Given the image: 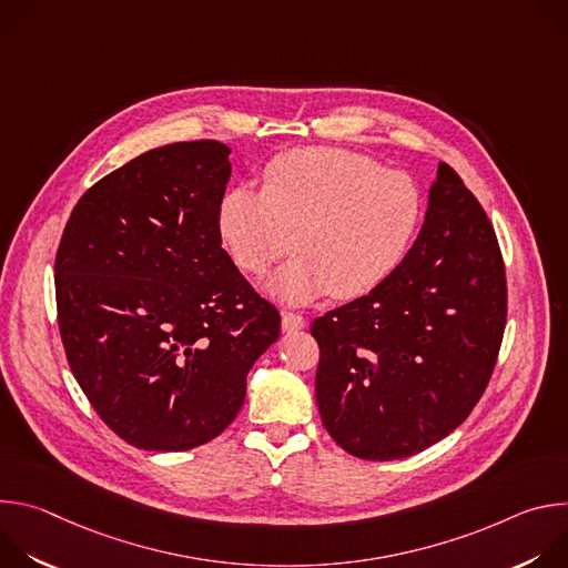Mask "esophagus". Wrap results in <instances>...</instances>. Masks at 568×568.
I'll list each match as a JSON object with an SVG mask.
<instances>
[{"instance_id":"1","label":"esophagus","mask_w":568,"mask_h":568,"mask_svg":"<svg viewBox=\"0 0 568 568\" xmlns=\"http://www.w3.org/2000/svg\"><path fill=\"white\" fill-rule=\"evenodd\" d=\"M281 328L283 333H294V331H303L305 328V318L292 312H285L281 318Z\"/></svg>"}]
</instances>
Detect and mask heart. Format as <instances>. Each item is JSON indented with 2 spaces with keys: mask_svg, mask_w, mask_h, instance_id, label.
Masks as SVG:
<instances>
[{
  "mask_svg": "<svg viewBox=\"0 0 568 568\" xmlns=\"http://www.w3.org/2000/svg\"><path fill=\"white\" fill-rule=\"evenodd\" d=\"M420 217L423 193L407 173L344 148H296L265 166L263 193H224L217 233L235 265L254 276L290 252L294 235L296 258L265 290L303 305L379 287L407 256Z\"/></svg>",
  "mask_w": 568,
  "mask_h": 568,
  "instance_id": "b5f03b06",
  "label": "heart"
}]
</instances>
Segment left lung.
<instances>
[{"instance_id": "left-lung-1", "label": "left lung", "mask_w": 568, "mask_h": 568, "mask_svg": "<svg viewBox=\"0 0 568 568\" xmlns=\"http://www.w3.org/2000/svg\"><path fill=\"white\" fill-rule=\"evenodd\" d=\"M504 326L506 272L495 229L440 164L423 229L399 267L312 323L323 427L366 460L432 447L488 386Z\"/></svg>"}]
</instances>
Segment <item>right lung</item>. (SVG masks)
<instances>
[{"mask_svg":"<svg viewBox=\"0 0 568 568\" xmlns=\"http://www.w3.org/2000/svg\"><path fill=\"white\" fill-rule=\"evenodd\" d=\"M231 148L180 141L139 154L78 200L55 256L75 382L145 452H186L237 416L281 316L217 233Z\"/></svg>","mask_w":568,"mask_h":568,"instance_id":"obj_1","label":"right lung"}]
</instances>
